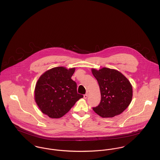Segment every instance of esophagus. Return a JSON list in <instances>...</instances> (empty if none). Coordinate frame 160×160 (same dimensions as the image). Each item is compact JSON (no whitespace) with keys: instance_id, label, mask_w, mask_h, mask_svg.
<instances>
[{"instance_id":"esophagus-1","label":"esophagus","mask_w":160,"mask_h":160,"mask_svg":"<svg viewBox=\"0 0 160 160\" xmlns=\"http://www.w3.org/2000/svg\"><path fill=\"white\" fill-rule=\"evenodd\" d=\"M88 95H89V93H86V94H85V95H84V98H87L88 97Z\"/></svg>"}]
</instances>
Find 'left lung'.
Here are the masks:
<instances>
[{
  "instance_id": "left-lung-1",
  "label": "left lung",
  "mask_w": 160,
  "mask_h": 160,
  "mask_svg": "<svg viewBox=\"0 0 160 160\" xmlns=\"http://www.w3.org/2000/svg\"><path fill=\"white\" fill-rule=\"evenodd\" d=\"M97 80L101 93L99 105L93 111L103 118H112L123 112L131 102L132 88L128 79L120 72L103 68L92 69Z\"/></svg>"
}]
</instances>
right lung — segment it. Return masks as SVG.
<instances>
[{
  "label": "right lung",
  "instance_id": "add662e5",
  "mask_svg": "<svg viewBox=\"0 0 160 160\" xmlns=\"http://www.w3.org/2000/svg\"><path fill=\"white\" fill-rule=\"evenodd\" d=\"M75 68L56 67L45 72L35 88V100L41 112L51 118L68 113L83 95L78 93L77 84L71 79Z\"/></svg>",
  "mask_w": 160,
  "mask_h": 160
}]
</instances>
